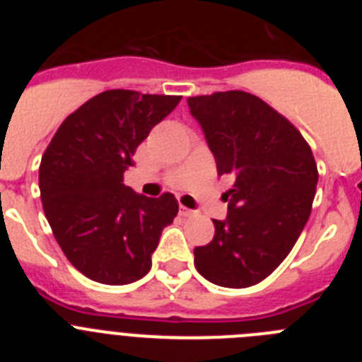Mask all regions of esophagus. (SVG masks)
I'll return each mask as SVG.
<instances>
[{"mask_svg":"<svg viewBox=\"0 0 362 362\" xmlns=\"http://www.w3.org/2000/svg\"><path fill=\"white\" fill-rule=\"evenodd\" d=\"M179 212H181V216H185V217L196 216V210H190V209H187V206H181V210H179Z\"/></svg>","mask_w":362,"mask_h":362,"instance_id":"34e87169","label":"esophagus"}]
</instances>
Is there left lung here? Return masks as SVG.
Wrapping results in <instances>:
<instances>
[{
	"label": "left lung",
	"mask_w": 362,
	"mask_h": 362,
	"mask_svg": "<svg viewBox=\"0 0 362 362\" xmlns=\"http://www.w3.org/2000/svg\"><path fill=\"white\" fill-rule=\"evenodd\" d=\"M216 158L217 174L233 175L228 216L194 248L204 279L248 288L290 254L312 212L317 165L306 139L283 114L243 90L187 99Z\"/></svg>",
	"instance_id": "1"
}]
</instances>
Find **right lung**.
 Masks as SVG:
<instances>
[{"instance_id":"1","label":"right lung","mask_w":362,"mask_h":362,"mask_svg":"<svg viewBox=\"0 0 362 362\" xmlns=\"http://www.w3.org/2000/svg\"><path fill=\"white\" fill-rule=\"evenodd\" d=\"M181 95L105 90L72 112L40 165L45 217L74 268L103 284H129L152 267L166 225L177 216L174 194L139 196L123 183L132 156Z\"/></svg>"}]
</instances>
